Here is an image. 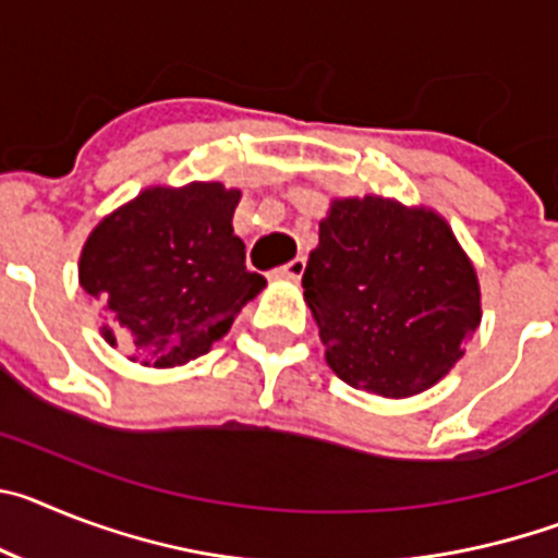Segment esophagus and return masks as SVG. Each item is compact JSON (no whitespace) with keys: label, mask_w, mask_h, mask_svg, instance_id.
<instances>
[{"label":"esophagus","mask_w":558,"mask_h":558,"mask_svg":"<svg viewBox=\"0 0 558 558\" xmlns=\"http://www.w3.org/2000/svg\"><path fill=\"white\" fill-rule=\"evenodd\" d=\"M304 268H307V259H304V256H295V259H290L288 265H282V268H279V276H288V279H302Z\"/></svg>","instance_id":"esophagus-1"}]
</instances>
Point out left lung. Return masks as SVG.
<instances>
[{
  "instance_id": "1",
  "label": "left lung",
  "mask_w": 558,
  "mask_h": 558,
  "mask_svg": "<svg viewBox=\"0 0 558 558\" xmlns=\"http://www.w3.org/2000/svg\"><path fill=\"white\" fill-rule=\"evenodd\" d=\"M327 363L379 397L427 391L481 324V288L445 218L399 201H332L304 270Z\"/></svg>"
}]
</instances>
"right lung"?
<instances>
[{
	"label": "right lung",
	"mask_w": 558,
	"mask_h": 558,
	"mask_svg": "<svg viewBox=\"0 0 558 558\" xmlns=\"http://www.w3.org/2000/svg\"><path fill=\"white\" fill-rule=\"evenodd\" d=\"M240 190L218 181L150 186L97 223L83 245L81 288L97 302L102 338L142 366H184L211 349L265 288L245 270L234 234Z\"/></svg>",
	"instance_id": "1"
}]
</instances>
